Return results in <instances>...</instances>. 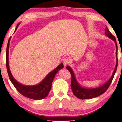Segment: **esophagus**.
Returning <instances> with one entry per match:
<instances>
[{
	"label": "esophagus",
	"mask_w": 122,
	"mask_h": 122,
	"mask_svg": "<svg viewBox=\"0 0 122 122\" xmlns=\"http://www.w3.org/2000/svg\"><path fill=\"white\" fill-rule=\"evenodd\" d=\"M70 63V59H69L68 57H65L63 59V64L64 65L66 66H67V65H68Z\"/></svg>",
	"instance_id": "34e87169"
}]
</instances>
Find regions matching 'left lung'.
Listing matches in <instances>:
<instances>
[{"label": "left lung", "mask_w": 122, "mask_h": 122, "mask_svg": "<svg viewBox=\"0 0 122 122\" xmlns=\"http://www.w3.org/2000/svg\"><path fill=\"white\" fill-rule=\"evenodd\" d=\"M105 34L106 36H108L109 38L111 39L112 40H113L116 45V64L114 70L112 73V76L110 77V79L108 81L102 86H101L97 88H86L82 86L79 84V83L77 82L76 78L74 72L70 66H67L66 68L70 71L71 76H72V79H71V87L73 91V93L77 98L81 99H92L93 98L97 97L98 96L102 95V94L105 92L107 89L108 88L110 85H111L112 81L114 75L115 74L117 68L118 64V59H117V45L116 40L115 36L110 32L108 29L107 27H106L105 29Z\"/></svg>", "instance_id": "left-lung-1"}]
</instances>
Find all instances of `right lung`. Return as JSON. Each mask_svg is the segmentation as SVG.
<instances>
[{"label":"right lung","mask_w":122,"mask_h":122,"mask_svg":"<svg viewBox=\"0 0 122 122\" xmlns=\"http://www.w3.org/2000/svg\"><path fill=\"white\" fill-rule=\"evenodd\" d=\"M20 23L17 24L15 32L16 30ZM10 39L11 37H10L8 40L6 50V67L10 81L15 86V88L17 89V90L25 97L34 100H41L45 98L48 96L51 88L52 82L53 81L56 73L61 69L64 67L63 63H61L53 71L50 72L39 83L34 85V86H26V85L20 83L14 79V77L11 74L10 69V66H9V46H10Z\"/></svg>","instance_id":"1"}]
</instances>
